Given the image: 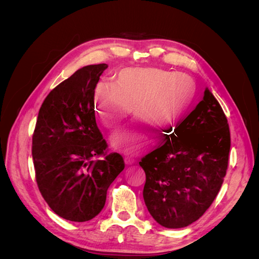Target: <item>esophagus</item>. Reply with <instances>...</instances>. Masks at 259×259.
I'll return each mask as SVG.
<instances>
[{"label": "esophagus", "instance_id": "esophagus-1", "mask_svg": "<svg viewBox=\"0 0 259 259\" xmlns=\"http://www.w3.org/2000/svg\"><path fill=\"white\" fill-rule=\"evenodd\" d=\"M125 164H126V165H132V164H134L135 163V160L132 158V156H125Z\"/></svg>", "mask_w": 259, "mask_h": 259}]
</instances>
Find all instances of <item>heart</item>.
I'll return each mask as SVG.
<instances>
[{
  "instance_id": "obj_1",
  "label": "heart",
  "mask_w": 259,
  "mask_h": 259,
  "mask_svg": "<svg viewBox=\"0 0 259 259\" xmlns=\"http://www.w3.org/2000/svg\"><path fill=\"white\" fill-rule=\"evenodd\" d=\"M197 85L190 76L159 68H126L113 85L96 89V113L104 127L116 130L131 113L149 127L176 131L188 119L197 100ZM151 133L135 124L116 136L121 146L138 149L150 142Z\"/></svg>"
}]
</instances>
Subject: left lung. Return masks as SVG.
Returning a JSON list of instances; mask_svg holds the SVG:
<instances>
[{
	"mask_svg": "<svg viewBox=\"0 0 259 259\" xmlns=\"http://www.w3.org/2000/svg\"><path fill=\"white\" fill-rule=\"evenodd\" d=\"M174 133L139 162L146 173L145 204L169 229L184 228L205 213L221 190L230 151L228 121L207 88Z\"/></svg>",
	"mask_w": 259,
	"mask_h": 259,
	"instance_id": "1",
	"label": "left lung"
}]
</instances>
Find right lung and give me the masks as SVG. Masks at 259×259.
Listing matches in <instances>:
<instances>
[{
	"label": "right lung",
	"instance_id": "obj_1",
	"mask_svg": "<svg viewBox=\"0 0 259 259\" xmlns=\"http://www.w3.org/2000/svg\"><path fill=\"white\" fill-rule=\"evenodd\" d=\"M107 68L85 66L51 91L32 136L38 189L55 213L70 222L97 216L109 186L125 166L121 154H106L94 110L95 88Z\"/></svg>",
	"mask_w": 259,
	"mask_h": 259
}]
</instances>
